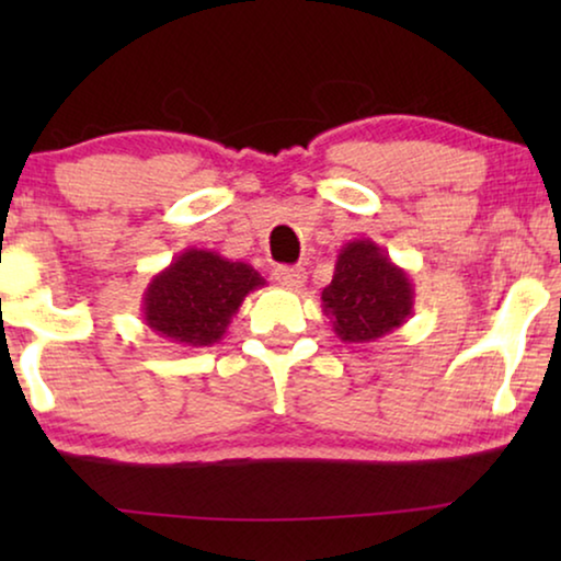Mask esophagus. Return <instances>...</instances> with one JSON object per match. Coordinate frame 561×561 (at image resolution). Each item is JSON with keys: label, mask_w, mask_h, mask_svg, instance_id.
<instances>
[{"label": "esophagus", "mask_w": 561, "mask_h": 561, "mask_svg": "<svg viewBox=\"0 0 561 561\" xmlns=\"http://www.w3.org/2000/svg\"><path fill=\"white\" fill-rule=\"evenodd\" d=\"M273 275H275V280H278L283 288H290V290H298L306 283V271H304V267L280 265V267H275Z\"/></svg>", "instance_id": "obj_1"}]
</instances>
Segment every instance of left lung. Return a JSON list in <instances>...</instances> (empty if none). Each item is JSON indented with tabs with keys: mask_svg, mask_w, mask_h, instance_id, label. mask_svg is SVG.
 <instances>
[{
	"mask_svg": "<svg viewBox=\"0 0 561 561\" xmlns=\"http://www.w3.org/2000/svg\"><path fill=\"white\" fill-rule=\"evenodd\" d=\"M413 283L370 237L352 240L336 255L321 306L344 344L378 342L413 313Z\"/></svg>",
	"mask_w": 561,
	"mask_h": 561,
	"instance_id": "left-lung-1",
	"label": "left lung"
}]
</instances>
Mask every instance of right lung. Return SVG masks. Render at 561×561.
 Listing matches in <instances>:
<instances>
[{
	"label": "right lung",
	"mask_w": 561,
	"mask_h": 561,
	"mask_svg": "<svg viewBox=\"0 0 561 561\" xmlns=\"http://www.w3.org/2000/svg\"><path fill=\"white\" fill-rule=\"evenodd\" d=\"M263 286L265 278L252 265L188 248L152 275L142 319L152 332L183 347H211L225 336L244 296Z\"/></svg>",
	"instance_id": "1"
}]
</instances>
